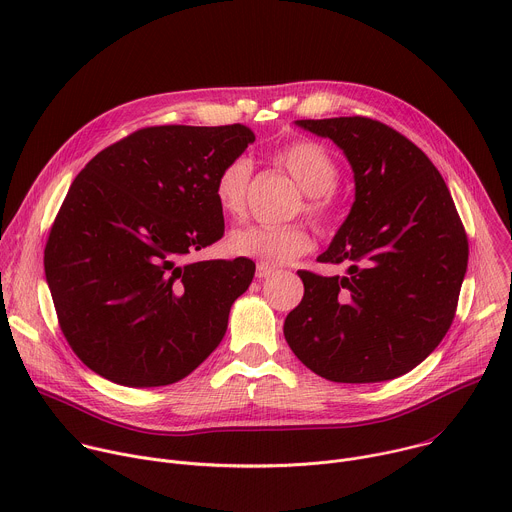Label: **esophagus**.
Here are the masks:
<instances>
[{
	"label": "esophagus",
	"instance_id": "34e87169",
	"mask_svg": "<svg viewBox=\"0 0 512 512\" xmlns=\"http://www.w3.org/2000/svg\"><path fill=\"white\" fill-rule=\"evenodd\" d=\"M273 273H275V267H269V265H265V263H259L255 275H257L259 279H267V277L273 275Z\"/></svg>",
	"mask_w": 512,
	"mask_h": 512
}]
</instances>
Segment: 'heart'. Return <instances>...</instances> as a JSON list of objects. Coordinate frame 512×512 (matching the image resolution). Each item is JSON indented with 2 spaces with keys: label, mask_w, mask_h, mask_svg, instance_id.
I'll list each match as a JSON object with an SVG mask.
<instances>
[{
  "label": "heart",
  "mask_w": 512,
  "mask_h": 512,
  "mask_svg": "<svg viewBox=\"0 0 512 512\" xmlns=\"http://www.w3.org/2000/svg\"><path fill=\"white\" fill-rule=\"evenodd\" d=\"M273 164L283 170L304 192L302 210L316 227L330 225L334 216V188L340 180L336 158L312 139H296L273 154ZM253 164L247 156H235L214 178V200L223 214L239 218L247 206V190ZM314 245L304 225L287 227H241L227 239V249L235 257L257 259L265 265H283L306 255Z\"/></svg>",
  "instance_id": "1"
}]
</instances>
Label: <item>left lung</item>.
<instances>
[{"mask_svg": "<svg viewBox=\"0 0 512 512\" xmlns=\"http://www.w3.org/2000/svg\"><path fill=\"white\" fill-rule=\"evenodd\" d=\"M330 137L354 172V202L320 263L346 275L298 271L304 298L283 334L316 375L336 383L397 379L442 342L456 316L468 239L429 158L369 117L300 119Z\"/></svg>", "mask_w": 512, "mask_h": 512, "instance_id": "left-lung-1", "label": "left lung"}]
</instances>
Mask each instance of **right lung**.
Here are the masks:
<instances>
[{"label": "right lung", "mask_w": 512, "mask_h": 512, "mask_svg": "<svg viewBox=\"0 0 512 512\" xmlns=\"http://www.w3.org/2000/svg\"><path fill=\"white\" fill-rule=\"evenodd\" d=\"M255 133L158 125L99 152L72 182L44 269L60 330L91 371L123 387L188 377L227 332L255 263H188L225 233L214 178Z\"/></svg>", "instance_id": "1"}]
</instances>
